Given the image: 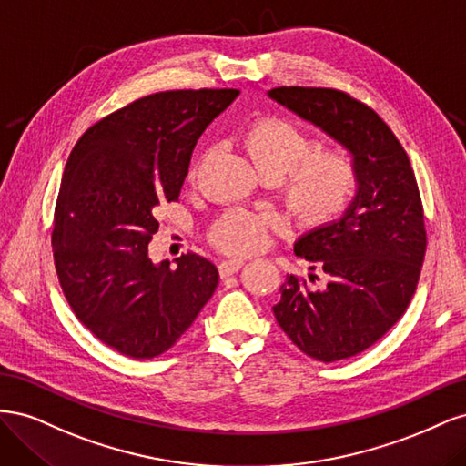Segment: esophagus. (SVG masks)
<instances>
[{"mask_svg":"<svg viewBox=\"0 0 466 466\" xmlns=\"http://www.w3.org/2000/svg\"><path fill=\"white\" fill-rule=\"evenodd\" d=\"M243 260H223L221 264H219V276L221 278H228V276H233V274H237L238 270H241L243 268Z\"/></svg>","mask_w":466,"mask_h":466,"instance_id":"1","label":"esophagus"}]
</instances>
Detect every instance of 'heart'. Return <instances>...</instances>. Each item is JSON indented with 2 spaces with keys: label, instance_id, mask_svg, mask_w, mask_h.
I'll return each mask as SVG.
<instances>
[{
  "label": "heart",
  "instance_id": "b5f03b06",
  "mask_svg": "<svg viewBox=\"0 0 466 466\" xmlns=\"http://www.w3.org/2000/svg\"><path fill=\"white\" fill-rule=\"evenodd\" d=\"M243 147L266 178L284 182L286 200L303 228H324L340 218L358 192V165L344 149H319L317 139L284 118L257 120L243 134ZM194 177V173H192ZM270 219L250 211L225 214L209 233L228 255H250L268 235Z\"/></svg>",
  "mask_w": 466,
  "mask_h": 466
}]
</instances>
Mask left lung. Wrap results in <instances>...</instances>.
<instances>
[{
	"label": "left lung",
	"mask_w": 466,
	"mask_h": 466,
	"mask_svg": "<svg viewBox=\"0 0 466 466\" xmlns=\"http://www.w3.org/2000/svg\"><path fill=\"white\" fill-rule=\"evenodd\" d=\"M274 103L342 144L358 165V192L336 221L301 235L298 257L315 262L309 286L289 274L272 307L289 340L309 358L330 363L361 354L397 322L426 255L421 208L410 159L389 126L346 93L278 87Z\"/></svg>",
	"instance_id": "8db88e82"
}]
</instances>
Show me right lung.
Masks as SVG:
<instances>
[{
    "label": "right lung",
    "mask_w": 466,
    "mask_h": 466,
    "mask_svg": "<svg viewBox=\"0 0 466 466\" xmlns=\"http://www.w3.org/2000/svg\"><path fill=\"white\" fill-rule=\"evenodd\" d=\"M237 89L167 91L112 112L79 137L64 168L52 248L69 307L112 350L151 360L171 350L214 295L200 255L149 258L153 209L178 200L196 142Z\"/></svg>",
    "instance_id": "1"
}]
</instances>
